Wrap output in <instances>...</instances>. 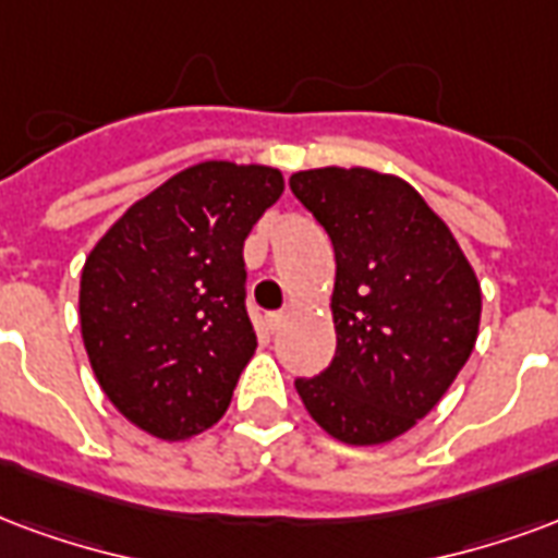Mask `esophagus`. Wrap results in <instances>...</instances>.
<instances>
[{
  "label": "esophagus",
  "instance_id": "obj_1",
  "mask_svg": "<svg viewBox=\"0 0 558 558\" xmlns=\"http://www.w3.org/2000/svg\"><path fill=\"white\" fill-rule=\"evenodd\" d=\"M283 322H287V313H283V311H280V313H268V316H266V328L271 333H275V331H280V328H283Z\"/></svg>",
  "mask_w": 558,
  "mask_h": 558
}]
</instances>
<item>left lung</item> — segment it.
Returning a JSON list of instances; mask_svg holds the SVG:
<instances>
[{"label":"left lung","mask_w":558,"mask_h":558,"mask_svg":"<svg viewBox=\"0 0 558 558\" xmlns=\"http://www.w3.org/2000/svg\"><path fill=\"white\" fill-rule=\"evenodd\" d=\"M290 189L331 236L337 259V354L295 390L340 444H390L468 363L482 316L476 271L447 221L402 177L328 165L295 171Z\"/></svg>","instance_id":"8db88e82"}]
</instances>
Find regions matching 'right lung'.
<instances>
[{"label":"right lung","instance_id":"1","mask_svg":"<svg viewBox=\"0 0 558 558\" xmlns=\"http://www.w3.org/2000/svg\"><path fill=\"white\" fill-rule=\"evenodd\" d=\"M280 195L278 168L197 162L135 201L90 247L82 342L132 426L185 440L225 416L257 349L242 247Z\"/></svg>","mask_w":558,"mask_h":558}]
</instances>
